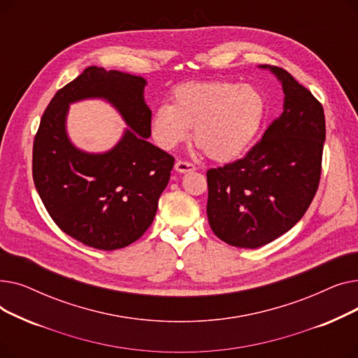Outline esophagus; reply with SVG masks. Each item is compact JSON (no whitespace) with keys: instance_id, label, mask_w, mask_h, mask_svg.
<instances>
[{"instance_id":"obj_1","label":"esophagus","mask_w":358,"mask_h":358,"mask_svg":"<svg viewBox=\"0 0 358 358\" xmlns=\"http://www.w3.org/2000/svg\"><path fill=\"white\" fill-rule=\"evenodd\" d=\"M174 169L177 173H190L194 171L196 165H193L192 162H185V161H177L174 165Z\"/></svg>"}]
</instances>
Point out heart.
I'll return each instance as SVG.
<instances>
[{"mask_svg":"<svg viewBox=\"0 0 358 358\" xmlns=\"http://www.w3.org/2000/svg\"><path fill=\"white\" fill-rule=\"evenodd\" d=\"M266 116V100L251 85L212 81L189 83L161 104L150 119V135L162 149L190 138L216 162L241 158L252 145Z\"/></svg>","mask_w":358,"mask_h":358,"instance_id":"obj_1","label":"heart"}]
</instances>
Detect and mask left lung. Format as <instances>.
<instances>
[{
  "mask_svg": "<svg viewBox=\"0 0 358 358\" xmlns=\"http://www.w3.org/2000/svg\"><path fill=\"white\" fill-rule=\"evenodd\" d=\"M270 69L285 92L283 113L250 152L208 171V217L215 235L238 248L270 243L303 217L321 178L324 107L278 66Z\"/></svg>",
  "mask_w": 358,
  "mask_h": 358,
  "instance_id": "8db88e82",
  "label": "left lung"
}]
</instances>
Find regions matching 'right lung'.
<instances>
[{
    "label": "right lung",
    "instance_id": "add662e5",
    "mask_svg": "<svg viewBox=\"0 0 358 358\" xmlns=\"http://www.w3.org/2000/svg\"><path fill=\"white\" fill-rule=\"evenodd\" d=\"M146 80L90 66L55 94L33 142V181L53 222L88 247L113 251L138 241L154 222L174 158L150 136ZM103 98L129 129L103 155L75 147L66 134L69 104Z\"/></svg>",
    "mask_w": 358,
    "mask_h": 358
}]
</instances>
